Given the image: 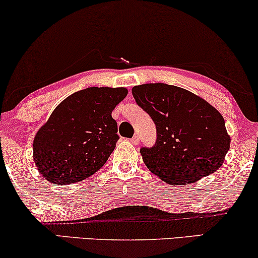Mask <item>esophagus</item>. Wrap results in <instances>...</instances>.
<instances>
[{
  "label": "esophagus",
  "mask_w": 258,
  "mask_h": 258,
  "mask_svg": "<svg viewBox=\"0 0 258 258\" xmlns=\"http://www.w3.org/2000/svg\"><path fill=\"white\" fill-rule=\"evenodd\" d=\"M132 142H133V145H139V142H140V139H139V136H137V135L133 136V139H132Z\"/></svg>",
  "instance_id": "esophagus-1"
}]
</instances>
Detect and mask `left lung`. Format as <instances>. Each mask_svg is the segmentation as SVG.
Wrapping results in <instances>:
<instances>
[{"label": "left lung", "mask_w": 258, "mask_h": 258, "mask_svg": "<svg viewBox=\"0 0 258 258\" xmlns=\"http://www.w3.org/2000/svg\"><path fill=\"white\" fill-rule=\"evenodd\" d=\"M133 96L156 125L155 146L140 150L150 172L167 183H190L216 172L230 148L225 121L188 90L163 83L134 86Z\"/></svg>", "instance_id": "8db88e82"}]
</instances>
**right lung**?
I'll return each mask as SVG.
<instances>
[{
	"label": "right lung",
	"mask_w": 258,
	"mask_h": 258,
	"mask_svg": "<svg viewBox=\"0 0 258 258\" xmlns=\"http://www.w3.org/2000/svg\"><path fill=\"white\" fill-rule=\"evenodd\" d=\"M126 95L125 88L95 86L56 106L33 141V159L43 179L70 185L102 168L119 139L111 112Z\"/></svg>",
	"instance_id": "obj_1"
}]
</instances>
